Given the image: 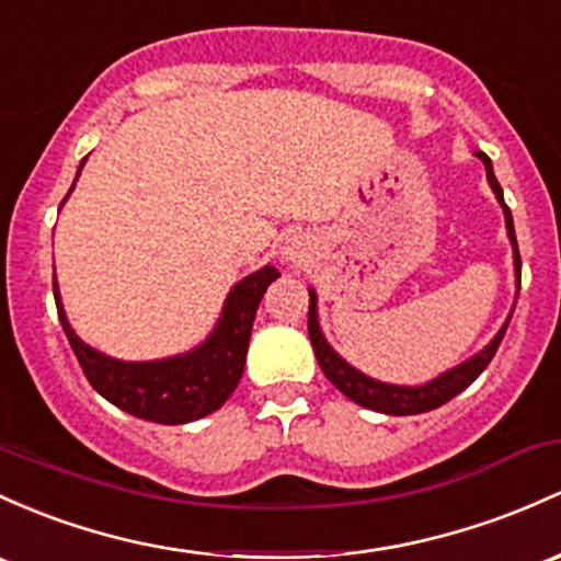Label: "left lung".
Returning <instances> with one entry per match:
<instances>
[{
  "instance_id": "1",
  "label": "left lung",
  "mask_w": 561,
  "mask_h": 561,
  "mask_svg": "<svg viewBox=\"0 0 561 561\" xmlns=\"http://www.w3.org/2000/svg\"><path fill=\"white\" fill-rule=\"evenodd\" d=\"M476 158L484 162L486 179H490L492 192H495L500 206H503L505 227H508L511 245H514L516 278H522V256H519V245H516L511 208L505 206V201H503V190H500L495 171H492V160L486 158L484 152H476ZM508 323H511V316H508V321L503 323V329L495 334V340H492L484 351L476 353L473 358H468L466 364L455 366V369L444 371V375H438L436 379H431V382H425V385H417V388H407V385H388V382H379V379L360 375V371L353 369L345 358H340V355L331 351L327 336H323L321 327H318V297L312 288H310V310H307V331H310L312 351H316L318 364H321L323 375L329 377V382L334 385L336 390H342V393H345L351 401L360 403V407L375 409V412H382V414H396V417H401V414L431 412V409L442 407V403L455 399L457 393H462V390H466L468 385H471L473 379L479 377L486 366H490V360L495 358V353H497L500 342H503V334H505V329H508Z\"/></svg>"
}]
</instances>
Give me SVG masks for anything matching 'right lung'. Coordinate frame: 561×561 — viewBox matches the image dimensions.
Returning <instances> with one entry per match:
<instances>
[{"label":"right lung","mask_w":561,"mask_h":561,"mask_svg":"<svg viewBox=\"0 0 561 561\" xmlns=\"http://www.w3.org/2000/svg\"><path fill=\"white\" fill-rule=\"evenodd\" d=\"M71 190H75V184H71ZM275 278H280V273L270 264L256 270L254 275L232 286L219 323L201 347L184 355H173V358L144 360V364L110 358V355L85 345L66 321L58 283H53V294H56L64 334L77 360H80L88 382L106 401H112L114 407L134 414V417L160 425H184L216 412L238 388L240 377H243L256 307Z\"/></svg>","instance_id":"obj_1"}]
</instances>
